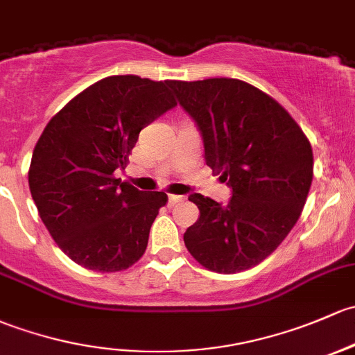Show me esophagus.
Returning <instances> with one entry per match:
<instances>
[{
    "label": "esophagus",
    "mask_w": 355,
    "mask_h": 355,
    "mask_svg": "<svg viewBox=\"0 0 355 355\" xmlns=\"http://www.w3.org/2000/svg\"><path fill=\"white\" fill-rule=\"evenodd\" d=\"M182 200H184V196H175V193H170V196H168V204H170V206L182 202Z\"/></svg>",
    "instance_id": "34e87169"
}]
</instances>
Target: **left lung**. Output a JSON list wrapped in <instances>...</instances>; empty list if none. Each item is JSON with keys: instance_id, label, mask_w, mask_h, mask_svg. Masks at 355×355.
Instances as JSON below:
<instances>
[{"instance_id": "left-lung-1", "label": "left lung", "mask_w": 355, "mask_h": 355, "mask_svg": "<svg viewBox=\"0 0 355 355\" xmlns=\"http://www.w3.org/2000/svg\"><path fill=\"white\" fill-rule=\"evenodd\" d=\"M200 132L204 159L231 189L227 204L190 193L199 219L185 246L209 270L234 274L267 259L300 219L313 180L311 144L274 98L233 80L168 81Z\"/></svg>"}]
</instances>
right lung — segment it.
Instances as JSON below:
<instances>
[{
    "label": "right lung",
    "mask_w": 355,
    "mask_h": 355,
    "mask_svg": "<svg viewBox=\"0 0 355 355\" xmlns=\"http://www.w3.org/2000/svg\"><path fill=\"white\" fill-rule=\"evenodd\" d=\"M168 81L109 76L51 119L37 141L28 185L40 219L78 266L119 272L143 257L165 192L115 178L139 132L177 102Z\"/></svg>",
    "instance_id": "1"
}]
</instances>
